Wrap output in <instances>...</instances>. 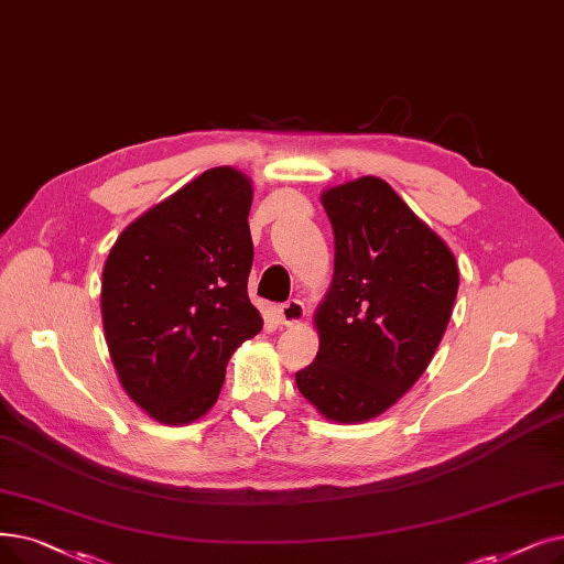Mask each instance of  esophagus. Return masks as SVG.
Returning a JSON list of instances; mask_svg holds the SVG:
<instances>
[{"label":"esophagus","mask_w":564,"mask_h":564,"mask_svg":"<svg viewBox=\"0 0 564 564\" xmlns=\"http://www.w3.org/2000/svg\"><path fill=\"white\" fill-rule=\"evenodd\" d=\"M304 315H306V306L300 300H290V302L279 306V321L285 327L300 325L304 321Z\"/></svg>","instance_id":"1"}]
</instances>
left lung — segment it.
Returning <instances> with one entry per match:
<instances>
[{"mask_svg":"<svg viewBox=\"0 0 564 564\" xmlns=\"http://www.w3.org/2000/svg\"><path fill=\"white\" fill-rule=\"evenodd\" d=\"M321 200L334 228V279L313 315L321 348L295 382L325 420L361 424L426 371L449 325L458 267L380 177L325 188Z\"/></svg>","mask_w":564,"mask_h":564,"instance_id":"8db88e82","label":"left lung"}]
</instances>
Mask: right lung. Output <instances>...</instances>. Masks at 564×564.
<instances>
[{"label":"right lung","mask_w":564,"mask_h":564,"mask_svg":"<svg viewBox=\"0 0 564 564\" xmlns=\"http://www.w3.org/2000/svg\"><path fill=\"white\" fill-rule=\"evenodd\" d=\"M253 184L209 167L129 224L108 253L101 315L108 352L131 401L184 426L216 403L226 366L262 329L249 300Z\"/></svg>","instance_id":"obj_1"}]
</instances>
